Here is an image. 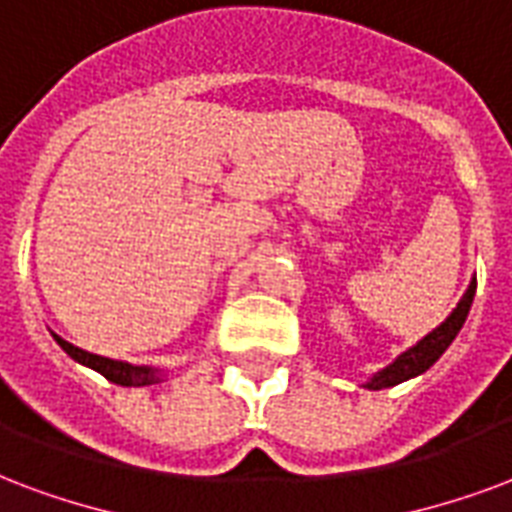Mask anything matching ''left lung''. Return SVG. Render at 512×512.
Returning <instances> with one entry per match:
<instances>
[{"mask_svg":"<svg viewBox=\"0 0 512 512\" xmlns=\"http://www.w3.org/2000/svg\"><path fill=\"white\" fill-rule=\"evenodd\" d=\"M475 288H478V280L472 275L470 286L461 294L459 305L453 307L451 315L445 318L443 324L437 326V329H432L426 337H421L413 348H407L405 353H399L397 359L391 361V364H386L383 370L375 372V375L367 378V383H361V386L370 388V391H380V388L399 386V383H405V380L418 378L421 372L429 370L434 361L448 351V345L456 340V334L461 332V326H464L467 315H470L472 299H475Z\"/></svg>","mask_w":512,"mask_h":512,"instance_id":"obj_1","label":"left lung"}]
</instances>
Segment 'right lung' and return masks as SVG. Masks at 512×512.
I'll return each mask as SVG.
<instances>
[{"mask_svg":"<svg viewBox=\"0 0 512 512\" xmlns=\"http://www.w3.org/2000/svg\"><path fill=\"white\" fill-rule=\"evenodd\" d=\"M53 340L61 345V351L67 353L69 359H75L78 364L88 367V370L105 375V378L110 380V383H115V386H129V388L151 386V383H159V380L167 378V372L161 370V367H148V364H129V361L96 356V353H88V351H83V348H78V345L67 343V340H64V337H59V334H53Z\"/></svg>","mask_w":512,"mask_h":512,"instance_id":"1","label":"right lung"}]
</instances>
